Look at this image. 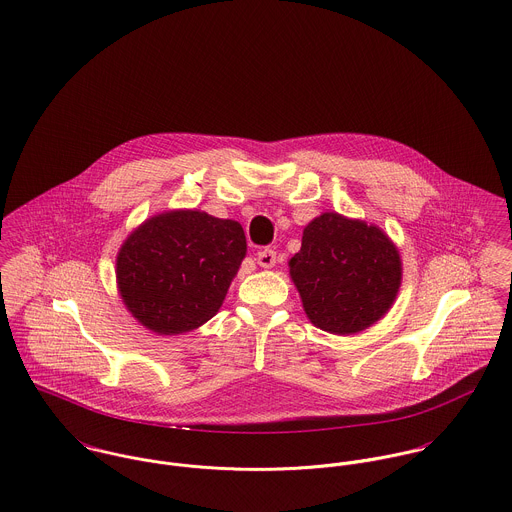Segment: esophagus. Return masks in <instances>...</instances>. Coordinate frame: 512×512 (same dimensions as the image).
<instances>
[{
  "mask_svg": "<svg viewBox=\"0 0 512 512\" xmlns=\"http://www.w3.org/2000/svg\"><path fill=\"white\" fill-rule=\"evenodd\" d=\"M257 263H259L261 267H265V269H271V267L277 263V251H275V249H269V247L261 249V251L257 253Z\"/></svg>",
  "mask_w": 512,
  "mask_h": 512,
  "instance_id": "obj_1",
  "label": "esophagus"
}]
</instances>
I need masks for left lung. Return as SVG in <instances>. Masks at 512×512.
<instances>
[{"label": "left lung", "mask_w": 512, "mask_h": 512, "mask_svg": "<svg viewBox=\"0 0 512 512\" xmlns=\"http://www.w3.org/2000/svg\"><path fill=\"white\" fill-rule=\"evenodd\" d=\"M290 277L314 326L355 334L391 308L400 286V257L381 229L328 212L304 228Z\"/></svg>", "instance_id": "obj_1"}]
</instances>
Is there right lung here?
<instances>
[{"label": "right lung", "instance_id": "obj_1", "mask_svg": "<svg viewBox=\"0 0 512 512\" xmlns=\"http://www.w3.org/2000/svg\"><path fill=\"white\" fill-rule=\"evenodd\" d=\"M247 251L243 228L196 210L151 218L117 255V284L129 312L157 334H182L222 306Z\"/></svg>", "mask_w": 512, "mask_h": 512}]
</instances>
